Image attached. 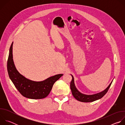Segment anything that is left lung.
Returning a JSON list of instances; mask_svg holds the SVG:
<instances>
[{
    "label": "left lung",
    "mask_w": 125,
    "mask_h": 125,
    "mask_svg": "<svg viewBox=\"0 0 125 125\" xmlns=\"http://www.w3.org/2000/svg\"><path fill=\"white\" fill-rule=\"evenodd\" d=\"M71 76L72 77V80L70 83V88H71V91H72V94L73 96L77 100L81 102H93L102 98L107 93L113 81H112V82L110 83L108 86L103 92L96 94H93V95H86V94H82L77 90L74 83V77L72 75H71Z\"/></svg>",
    "instance_id": "8db88e82"
}]
</instances>
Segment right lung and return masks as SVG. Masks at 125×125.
I'll list each match as a JSON object with an SVG mask.
<instances>
[{
    "mask_svg": "<svg viewBox=\"0 0 125 125\" xmlns=\"http://www.w3.org/2000/svg\"><path fill=\"white\" fill-rule=\"evenodd\" d=\"M13 43L9 49L7 61V70L10 79L23 96L33 99L46 97L50 93L55 82L63 75H56L41 82L32 81L26 78L19 73L14 65L12 54Z\"/></svg>",
    "mask_w": 125,
    "mask_h": 125,
    "instance_id": "add662e5",
    "label": "right lung"
}]
</instances>
